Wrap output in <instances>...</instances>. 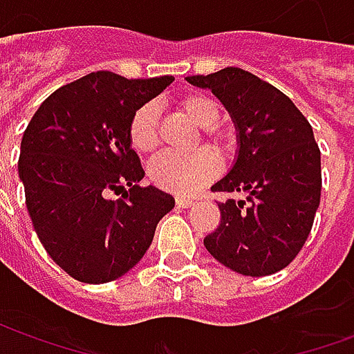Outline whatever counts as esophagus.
Instances as JSON below:
<instances>
[{
  "label": "esophagus",
  "instance_id": "1",
  "mask_svg": "<svg viewBox=\"0 0 354 354\" xmlns=\"http://www.w3.org/2000/svg\"><path fill=\"white\" fill-rule=\"evenodd\" d=\"M176 205L180 208H189V207H193V205H195V203H193L192 199H185V197H178L176 199Z\"/></svg>",
  "mask_w": 354,
  "mask_h": 354
}]
</instances>
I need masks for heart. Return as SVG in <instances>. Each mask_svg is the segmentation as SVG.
<instances>
[{"label":"heart","instance_id":"heart-1","mask_svg":"<svg viewBox=\"0 0 354 354\" xmlns=\"http://www.w3.org/2000/svg\"><path fill=\"white\" fill-rule=\"evenodd\" d=\"M178 109L193 124L205 131V144L189 155L165 153L149 162L147 176L151 184L174 195H192L203 185L210 184L220 174V159H231L237 151V136L227 129H218L220 106L208 94H185L178 100ZM129 144L142 155L153 153L159 146V108L153 102H146L134 109L127 127ZM214 149V154L212 149Z\"/></svg>","mask_w":354,"mask_h":354}]
</instances>
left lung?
<instances>
[{
    "label": "left lung",
    "mask_w": 354,
    "mask_h": 354,
    "mask_svg": "<svg viewBox=\"0 0 354 354\" xmlns=\"http://www.w3.org/2000/svg\"><path fill=\"white\" fill-rule=\"evenodd\" d=\"M185 80L216 94L239 134L237 161L212 192L246 195L218 203L222 220L205 246L241 274L277 273L304 248L320 205V149L311 124L286 94L241 68Z\"/></svg>",
    "instance_id": "8db88e82"
}]
</instances>
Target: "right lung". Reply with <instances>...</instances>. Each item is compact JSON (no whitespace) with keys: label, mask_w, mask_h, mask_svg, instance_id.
Wrapping results in <instances>:
<instances>
[{"label":"right lung","mask_w":354,"mask_h":354,"mask_svg":"<svg viewBox=\"0 0 354 354\" xmlns=\"http://www.w3.org/2000/svg\"><path fill=\"white\" fill-rule=\"evenodd\" d=\"M172 81L88 73L55 91L28 123L19 157L28 214L47 254L75 281L123 277L174 208L172 195L138 184L144 169L127 134L134 109ZM117 191L122 197L111 200Z\"/></svg>","instance_id":"1"}]
</instances>
